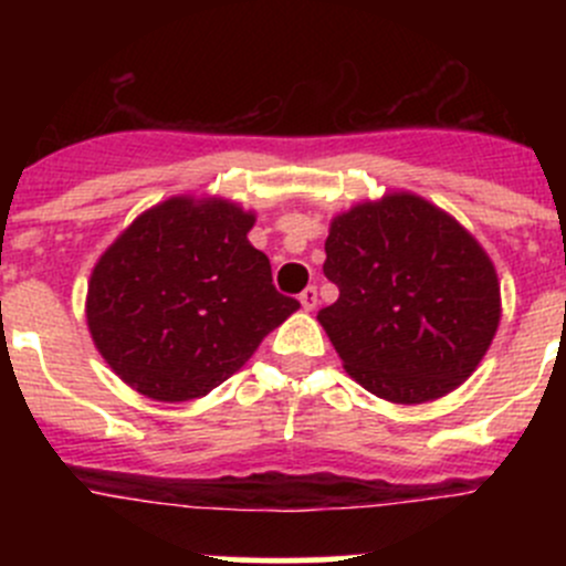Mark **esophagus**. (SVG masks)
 I'll list each match as a JSON object with an SVG mask.
<instances>
[{
  "label": "esophagus",
  "instance_id": "esophagus-1",
  "mask_svg": "<svg viewBox=\"0 0 566 566\" xmlns=\"http://www.w3.org/2000/svg\"><path fill=\"white\" fill-rule=\"evenodd\" d=\"M298 301H301V306H304L306 312H312L317 306V287H306L304 293L298 295Z\"/></svg>",
  "mask_w": 566,
  "mask_h": 566
}]
</instances>
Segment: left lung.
Instances as JSON below:
<instances>
[{
	"label": "left lung",
	"mask_w": 566,
	"mask_h": 566,
	"mask_svg": "<svg viewBox=\"0 0 566 566\" xmlns=\"http://www.w3.org/2000/svg\"><path fill=\"white\" fill-rule=\"evenodd\" d=\"M323 273L339 287L319 325L342 367L375 397L419 405L476 373L501 323V284L482 243L410 191L331 219Z\"/></svg>",
	"instance_id": "obj_1"
}]
</instances>
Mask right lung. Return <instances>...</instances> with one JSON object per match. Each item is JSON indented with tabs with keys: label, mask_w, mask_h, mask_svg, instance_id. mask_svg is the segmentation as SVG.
Wrapping results in <instances>:
<instances>
[{
	"label": "right lung",
	"mask_w": 566,
	"mask_h": 566,
	"mask_svg": "<svg viewBox=\"0 0 566 566\" xmlns=\"http://www.w3.org/2000/svg\"><path fill=\"white\" fill-rule=\"evenodd\" d=\"M254 221L232 199L177 193L98 256L84 315L123 384L158 402L205 397L298 310L249 243Z\"/></svg>",
	"instance_id": "obj_1"
}]
</instances>
